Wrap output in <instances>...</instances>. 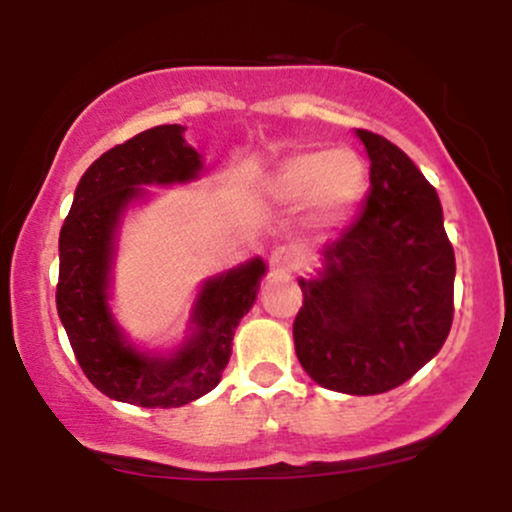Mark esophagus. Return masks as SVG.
I'll return each instance as SVG.
<instances>
[{
	"label": "esophagus",
	"instance_id": "1",
	"mask_svg": "<svg viewBox=\"0 0 512 512\" xmlns=\"http://www.w3.org/2000/svg\"><path fill=\"white\" fill-rule=\"evenodd\" d=\"M272 269L274 272H293L296 269V252H293V248H289V245H279V248L272 250Z\"/></svg>",
	"mask_w": 512,
	"mask_h": 512
}]
</instances>
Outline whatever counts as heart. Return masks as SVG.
Listing matches in <instances>:
<instances>
[{
	"mask_svg": "<svg viewBox=\"0 0 512 512\" xmlns=\"http://www.w3.org/2000/svg\"><path fill=\"white\" fill-rule=\"evenodd\" d=\"M366 187V166L354 151L313 149L286 158L269 190L279 199L298 202L313 195L322 216L344 214Z\"/></svg>",
	"mask_w": 512,
	"mask_h": 512,
	"instance_id": "1",
	"label": "heart"
}]
</instances>
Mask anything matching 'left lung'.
Instances as JSON below:
<instances>
[{"instance_id": "1", "label": "left lung", "mask_w": 512, "mask_h": 512, "mask_svg": "<svg viewBox=\"0 0 512 512\" xmlns=\"http://www.w3.org/2000/svg\"><path fill=\"white\" fill-rule=\"evenodd\" d=\"M370 192L358 219L301 279L296 356L317 385L380 395L438 354L452 325L455 252L436 187L399 146L358 129Z\"/></svg>"}]
</instances>
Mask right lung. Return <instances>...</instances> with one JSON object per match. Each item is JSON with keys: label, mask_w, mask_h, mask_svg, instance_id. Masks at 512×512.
<instances>
[{"label": "right lung", "mask_w": 512, "mask_h": 512, "mask_svg": "<svg viewBox=\"0 0 512 512\" xmlns=\"http://www.w3.org/2000/svg\"><path fill=\"white\" fill-rule=\"evenodd\" d=\"M185 127L158 125L105 151L81 175L60 231L57 313L76 361L103 395L149 409L182 407L219 385L236 327L255 303L262 260L204 284L195 305V334L173 356L139 354L125 344L108 310V274L122 209L139 185L197 178L202 161L182 139Z\"/></svg>", "instance_id": "right-lung-1"}]
</instances>
